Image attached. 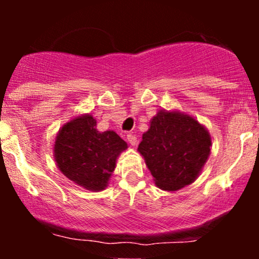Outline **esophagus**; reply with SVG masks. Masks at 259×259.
I'll list each match as a JSON object with an SVG mask.
<instances>
[{"instance_id":"1","label":"esophagus","mask_w":259,"mask_h":259,"mask_svg":"<svg viewBox=\"0 0 259 259\" xmlns=\"http://www.w3.org/2000/svg\"><path fill=\"white\" fill-rule=\"evenodd\" d=\"M126 139L132 146H136V144H138V138H136L135 135H133V134H127Z\"/></svg>"}]
</instances>
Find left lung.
Returning <instances> with one entry per match:
<instances>
[{"label":"left lung","mask_w":259,"mask_h":259,"mask_svg":"<svg viewBox=\"0 0 259 259\" xmlns=\"http://www.w3.org/2000/svg\"><path fill=\"white\" fill-rule=\"evenodd\" d=\"M210 144L209 134L194 118L160 111L138 150L157 186L175 191L195 181L209 156Z\"/></svg>","instance_id":"8db88e82"}]
</instances>
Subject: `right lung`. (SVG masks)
Listing matches in <instances>:
<instances>
[{
  "label": "right lung",
  "instance_id": "1",
  "mask_svg": "<svg viewBox=\"0 0 259 259\" xmlns=\"http://www.w3.org/2000/svg\"><path fill=\"white\" fill-rule=\"evenodd\" d=\"M126 142L114 132L100 133L91 115L65 124L56 138L55 157L68 179L92 191L107 186Z\"/></svg>",
  "mask_w": 259,
  "mask_h": 259
}]
</instances>
